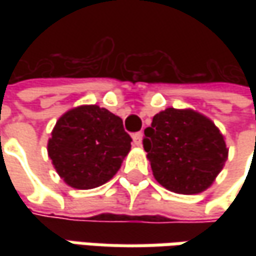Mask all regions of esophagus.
<instances>
[{
    "label": "esophagus",
    "instance_id": "1",
    "mask_svg": "<svg viewBox=\"0 0 256 256\" xmlns=\"http://www.w3.org/2000/svg\"><path fill=\"white\" fill-rule=\"evenodd\" d=\"M132 141H134V145H135V146H141V144H142V134L141 132L134 134Z\"/></svg>",
    "mask_w": 256,
    "mask_h": 256
}]
</instances>
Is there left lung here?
<instances>
[{
	"label": "left lung",
	"mask_w": 256,
	"mask_h": 256,
	"mask_svg": "<svg viewBox=\"0 0 256 256\" xmlns=\"http://www.w3.org/2000/svg\"><path fill=\"white\" fill-rule=\"evenodd\" d=\"M142 144L155 180L184 195L211 186L228 156L215 124L192 110L166 108L156 114Z\"/></svg>",
	"instance_id": "1"
}]
</instances>
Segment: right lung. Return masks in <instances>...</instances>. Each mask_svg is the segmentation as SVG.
<instances>
[{"label":"right lung","instance_id":"add662e5","mask_svg":"<svg viewBox=\"0 0 256 256\" xmlns=\"http://www.w3.org/2000/svg\"><path fill=\"white\" fill-rule=\"evenodd\" d=\"M131 141L120 116L98 105H81L56 121L48 155L70 186L91 190L118 172Z\"/></svg>","mask_w":256,"mask_h":256}]
</instances>
